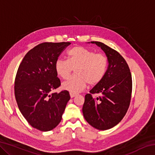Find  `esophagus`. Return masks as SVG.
Returning a JSON list of instances; mask_svg holds the SVG:
<instances>
[{
	"label": "esophagus",
	"mask_w": 155,
	"mask_h": 155,
	"mask_svg": "<svg viewBox=\"0 0 155 155\" xmlns=\"http://www.w3.org/2000/svg\"><path fill=\"white\" fill-rule=\"evenodd\" d=\"M70 97H71V98H74V97H75L76 96H77V94L70 92Z\"/></svg>",
	"instance_id": "esophagus-1"
}]
</instances>
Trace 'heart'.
Instances as JSON below:
<instances>
[{
	"mask_svg": "<svg viewBox=\"0 0 155 155\" xmlns=\"http://www.w3.org/2000/svg\"><path fill=\"white\" fill-rule=\"evenodd\" d=\"M68 60L57 59L54 68L57 74L66 79L74 68L75 75L62 83V88L73 94L80 92L89 83L95 85L103 80L108 61L106 56L83 46H76L67 53Z\"/></svg>",
	"mask_w": 155,
	"mask_h": 155,
	"instance_id": "heart-1",
	"label": "heart"
}]
</instances>
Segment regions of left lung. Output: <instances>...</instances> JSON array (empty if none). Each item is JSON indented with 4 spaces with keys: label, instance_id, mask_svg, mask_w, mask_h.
<instances>
[{
    "label": "left lung",
    "instance_id": "1",
    "mask_svg": "<svg viewBox=\"0 0 155 155\" xmlns=\"http://www.w3.org/2000/svg\"><path fill=\"white\" fill-rule=\"evenodd\" d=\"M105 53L108 67L105 75L85 96L83 114L86 121L98 130H104L121 121L129 107L132 78L127 63L121 54L100 41H91ZM100 93L93 98L91 94Z\"/></svg>",
    "mask_w": 155,
    "mask_h": 155
}]
</instances>
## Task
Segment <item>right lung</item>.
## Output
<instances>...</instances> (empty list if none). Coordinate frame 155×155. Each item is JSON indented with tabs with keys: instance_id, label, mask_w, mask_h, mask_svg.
Masks as SVG:
<instances>
[{
	"instance_id": "add662e5",
	"label": "right lung",
	"mask_w": 155,
	"mask_h": 155,
	"mask_svg": "<svg viewBox=\"0 0 155 155\" xmlns=\"http://www.w3.org/2000/svg\"><path fill=\"white\" fill-rule=\"evenodd\" d=\"M70 42H44L30 50L18 68L15 96L18 108L31 126L41 131L53 129L61 122L70 99L68 91L52 93L61 85L54 64Z\"/></svg>"
}]
</instances>
